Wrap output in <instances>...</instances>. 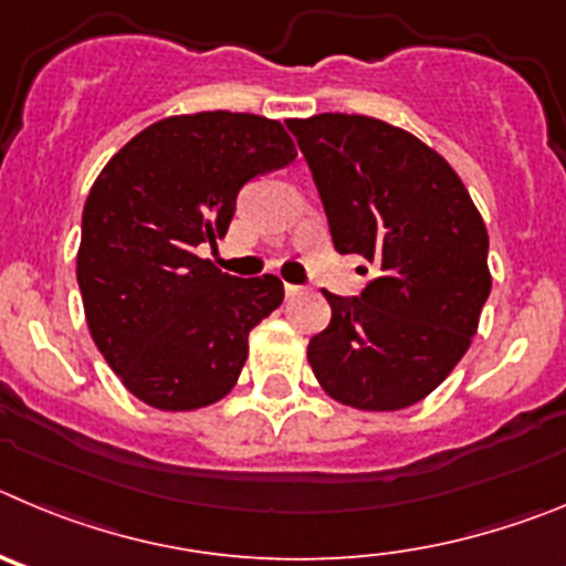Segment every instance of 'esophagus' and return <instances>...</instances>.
I'll return each instance as SVG.
<instances>
[{
    "label": "esophagus",
    "mask_w": 566,
    "mask_h": 566,
    "mask_svg": "<svg viewBox=\"0 0 566 566\" xmlns=\"http://www.w3.org/2000/svg\"><path fill=\"white\" fill-rule=\"evenodd\" d=\"M302 290L304 287H298V284H284V293H287V295H298Z\"/></svg>",
    "instance_id": "34e87169"
}]
</instances>
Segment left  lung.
Listing matches in <instances>:
<instances>
[{
    "label": "left lung",
    "mask_w": 566,
    "mask_h": 566,
    "mask_svg": "<svg viewBox=\"0 0 566 566\" xmlns=\"http://www.w3.org/2000/svg\"><path fill=\"white\" fill-rule=\"evenodd\" d=\"M287 129L338 253L375 264L358 298L324 290L333 318L310 338L315 380L353 409H409L451 375L480 327L491 295L482 213L446 157L400 126L324 112Z\"/></svg>",
    "instance_id": "left-lung-1"
}]
</instances>
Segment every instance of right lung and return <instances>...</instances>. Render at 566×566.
<instances>
[{
    "mask_svg": "<svg viewBox=\"0 0 566 566\" xmlns=\"http://www.w3.org/2000/svg\"><path fill=\"white\" fill-rule=\"evenodd\" d=\"M293 160L279 120L195 112L137 132L90 188L75 259L86 327L151 409H202L239 380L248 335L284 284L228 276L197 248L226 237L239 188Z\"/></svg>",
    "mask_w": 566,
    "mask_h": 566,
    "instance_id": "1",
    "label": "right lung"
}]
</instances>
